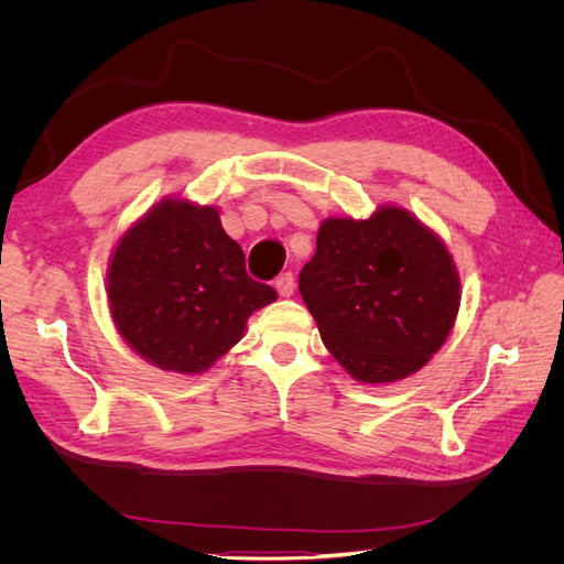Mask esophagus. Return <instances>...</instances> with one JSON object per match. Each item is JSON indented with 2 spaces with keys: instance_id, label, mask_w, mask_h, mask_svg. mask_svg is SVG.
<instances>
[{
  "instance_id": "obj_1",
  "label": "esophagus",
  "mask_w": 564,
  "mask_h": 564,
  "mask_svg": "<svg viewBox=\"0 0 564 564\" xmlns=\"http://www.w3.org/2000/svg\"><path fill=\"white\" fill-rule=\"evenodd\" d=\"M275 289H278V294H280V296H284V299L294 296L296 282H294V275H292V272H282V275L275 280Z\"/></svg>"
}]
</instances>
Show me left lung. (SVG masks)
I'll use <instances>...</instances> for the list:
<instances>
[{"label": "left lung", "mask_w": 564, "mask_h": 564, "mask_svg": "<svg viewBox=\"0 0 564 564\" xmlns=\"http://www.w3.org/2000/svg\"><path fill=\"white\" fill-rule=\"evenodd\" d=\"M299 292L324 346L362 383L419 371L447 340L460 303L445 242L392 204L365 220H322Z\"/></svg>", "instance_id": "left-lung-1"}]
</instances>
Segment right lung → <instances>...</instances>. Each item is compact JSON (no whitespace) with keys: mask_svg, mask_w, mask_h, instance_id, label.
<instances>
[{"mask_svg":"<svg viewBox=\"0 0 564 564\" xmlns=\"http://www.w3.org/2000/svg\"><path fill=\"white\" fill-rule=\"evenodd\" d=\"M278 299L245 270V251L216 207L164 197L119 237L108 265L115 327L164 371L202 373Z\"/></svg>","mask_w":564,"mask_h":564,"instance_id":"1","label":"right lung"}]
</instances>
